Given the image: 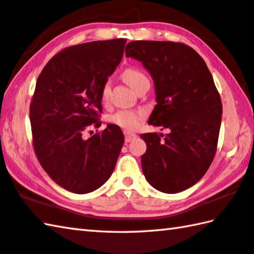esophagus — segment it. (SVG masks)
Wrapping results in <instances>:
<instances>
[{
    "mask_svg": "<svg viewBox=\"0 0 254 254\" xmlns=\"http://www.w3.org/2000/svg\"><path fill=\"white\" fill-rule=\"evenodd\" d=\"M136 138H137L136 133L130 132V131H125V141L126 142H130L132 140H135Z\"/></svg>",
    "mask_w": 254,
    "mask_h": 254,
    "instance_id": "34e87169",
    "label": "esophagus"
}]
</instances>
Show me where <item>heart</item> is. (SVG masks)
I'll return each instance as SVG.
<instances>
[{"mask_svg": "<svg viewBox=\"0 0 254 254\" xmlns=\"http://www.w3.org/2000/svg\"><path fill=\"white\" fill-rule=\"evenodd\" d=\"M123 78L132 89H135L147 77L141 70L130 67L124 71ZM109 95H111V83L106 82L102 88V100L104 103L108 102ZM143 114H145L143 111H119L111 117V122L115 125L127 129V130H133L139 125Z\"/></svg>", "mask_w": 254, "mask_h": 254, "instance_id": "b5f03b06", "label": "heart"}]
</instances>
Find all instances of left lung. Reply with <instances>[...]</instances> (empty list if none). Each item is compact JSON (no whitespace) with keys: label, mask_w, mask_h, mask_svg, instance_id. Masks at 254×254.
Wrapping results in <instances>:
<instances>
[{"label":"left lung","mask_w":254,"mask_h":254,"mask_svg":"<svg viewBox=\"0 0 254 254\" xmlns=\"http://www.w3.org/2000/svg\"><path fill=\"white\" fill-rule=\"evenodd\" d=\"M126 57L139 61L154 80L156 103L148 124L168 129L142 133L146 180L165 193L190 188L202 178L217 150L222 104L202 57L183 43L133 41Z\"/></svg>","instance_id":"obj_1"}]
</instances>
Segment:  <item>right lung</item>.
Instances as JSON below:
<instances>
[{"label":"right lung","mask_w":254,"mask_h":254,"mask_svg":"<svg viewBox=\"0 0 254 254\" xmlns=\"http://www.w3.org/2000/svg\"><path fill=\"white\" fill-rule=\"evenodd\" d=\"M126 40L96 41L67 47L43 68L30 106L33 146L47 175L70 192L84 194L112 176L124 145L122 129L98 127L102 88L123 59Z\"/></svg>","instance_id":"right-lung-1"}]
</instances>
